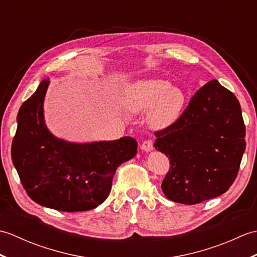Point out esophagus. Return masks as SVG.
Returning a JSON list of instances; mask_svg holds the SVG:
<instances>
[{
  "mask_svg": "<svg viewBox=\"0 0 257 257\" xmlns=\"http://www.w3.org/2000/svg\"><path fill=\"white\" fill-rule=\"evenodd\" d=\"M152 149H154V141H152L151 139H147V140L143 141V144H141V150L149 152Z\"/></svg>",
  "mask_w": 257,
  "mask_h": 257,
  "instance_id": "esophagus-1",
  "label": "esophagus"
}]
</instances>
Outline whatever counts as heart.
I'll return each instance as SVG.
<instances>
[{"instance_id": "b5f03b06", "label": "heart", "mask_w": 257, "mask_h": 257, "mask_svg": "<svg viewBox=\"0 0 257 257\" xmlns=\"http://www.w3.org/2000/svg\"><path fill=\"white\" fill-rule=\"evenodd\" d=\"M187 92L172 87L169 80L144 79L129 86L125 92V105L135 112L148 110L147 121L152 128L162 129L181 117L187 105Z\"/></svg>"}]
</instances>
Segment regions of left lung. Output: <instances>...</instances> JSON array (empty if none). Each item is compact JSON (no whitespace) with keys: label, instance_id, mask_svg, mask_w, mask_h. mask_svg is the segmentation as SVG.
<instances>
[{"label":"left lung","instance_id":"8db88e82","mask_svg":"<svg viewBox=\"0 0 257 257\" xmlns=\"http://www.w3.org/2000/svg\"><path fill=\"white\" fill-rule=\"evenodd\" d=\"M155 135V148L170 159L161 184L169 200L198 204L225 193L236 179L245 124L237 98L216 79L195 92L176 122Z\"/></svg>","mask_w":257,"mask_h":257}]
</instances>
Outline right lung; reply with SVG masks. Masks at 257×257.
<instances>
[{
  "label": "right lung",
  "instance_id": "obj_1",
  "mask_svg": "<svg viewBox=\"0 0 257 257\" xmlns=\"http://www.w3.org/2000/svg\"><path fill=\"white\" fill-rule=\"evenodd\" d=\"M50 79L23 102L12 143L13 165L27 195L43 206L63 212L95 209L110 193L121 163L137 154L132 137L90 144L56 138L44 121L43 103Z\"/></svg>",
  "mask_w": 257,
  "mask_h": 257
}]
</instances>
